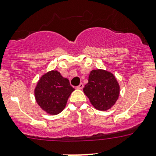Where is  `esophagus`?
I'll use <instances>...</instances> for the list:
<instances>
[{
	"label": "esophagus",
	"mask_w": 156,
	"mask_h": 156,
	"mask_svg": "<svg viewBox=\"0 0 156 156\" xmlns=\"http://www.w3.org/2000/svg\"><path fill=\"white\" fill-rule=\"evenodd\" d=\"M83 87H84V84H83L82 83H81V84H80L78 86V87H77V88H78V89H82Z\"/></svg>",
	"instance_id": "34e87169"
}]
</instances>
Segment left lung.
I'll return each mask as SVG.
<instances>
[{"instance_id": "obj_1", "label": "left lung", "mask_w": 156, "mask_h": 156, "mask_svg": "<svg viewBox=\"0 0 156 156\" xmlns=\"http://www.w3.org/2000/svg\"><path fill=\"white\" fill-rule=\"evenodd\" d=\"M95 109L101 111L111 108L120 96V84L116 77L107 70H92L88 76V82L83 89Z\"/></svg>"}]
</instances>
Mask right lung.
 <instances>
[{
    "label": "right lung",
    "instance_id": "right-lung-1",
    "mask_svg": "<svg viewBox=\"0 0 156 156\" xmlns=\"http://www.w3.org/2000/svg\"><path fill=\"white\" fill-rule=\"evenodd\" d=\"M74 90L68 78H63L58 71L52 70L40 77L35 87L34 96L43 111L56 115L64 110Z\"/></svg>",
    "mask_w": 156,
    "mask_h": 156
}]
</instances>
